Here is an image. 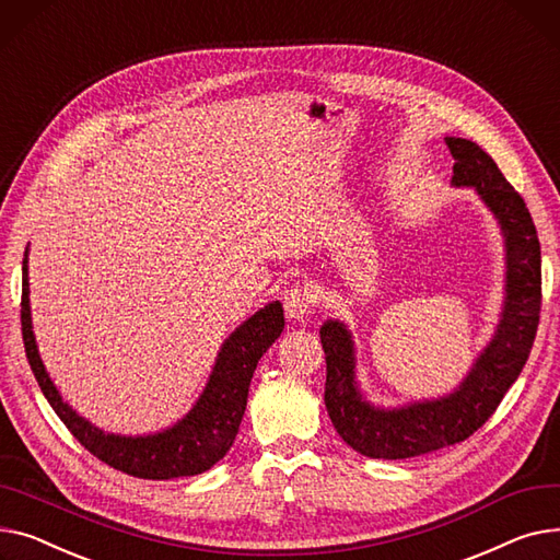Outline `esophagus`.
<instances>
[{
  "mask_svg": "<svg viewBox=\"0 0 560 560\" xmlns=\"http://www.w3.org/2000/svg\"><path fill=\"white\" fill-rule=\"evenodd\" d=\"M312 310V301H310V293L301 287H293L287 291L284 295V314L291 320H303Z\"/></svg>",
  "mask_w": 560,
  "mask_h": 560,
  "instance_id": "obj_1",
  "label": "esophagus"
}]
</instances>
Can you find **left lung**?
Returning <instances> with one entry per match:
<instances>
[{
  "label": "left lung",
  "instance_id": "8db88e82",
  "mask_svg": "<svg viewBox=\"0 0 560 560\" xmlns=\"http://www.w3.org/2000/svg\"><path fill=\"white\" fill-rule=\"evenodd\" d=\"M452 187H472L504 237V303L495 332L468 375L441 398L377 407L357 382L352 332L339 318L320 325L325 407L339 436L371 458H411L466 441L492 416L527 364L540 320V242L522 196L477 142L445 138Z\"/></svg>",
  "mask_w": 560,
  "mask_h": 560
}]
</instances>
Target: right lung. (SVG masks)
<instances>
[{"label": "right lung", "instance_id": "1", "mask_svg": "<svg viewBox=\"0 0 560 560\" xmlns=\"http://www.w3.org/2000/svg\"><path fill=\"white\" fill-rule=\"evenodd\" d=\"M284 330L282 303L273 301L246 318L230 335L214 359L199 400L172 427L155 434L124 436L98 430L62 400L51 382L33 335L28 303V248L22 261V337L28 366L47 402L77 441L115 470L140 479L194 477L210 470L233 447L246 411L248 386L257 361Z\"/></svg>", "mask_w": 560, "mask_h": 560}]
</instances>
